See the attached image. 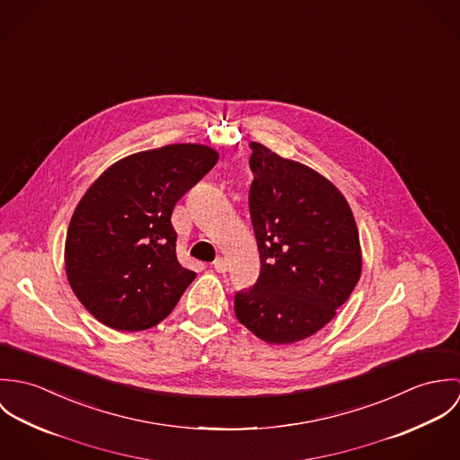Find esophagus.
<instances>
[{
  "label": "esophagus",
  "instance_id": "1",
  "mask_svg": "<svg viewBox=\"0 0 460 460\" xmlns=\"http://www.w3.org/2000/svg\"><path fill=\"white\" fill-rule=\"evenodd\" d=\"M212 267H214V270H217V272H226L228 270V262L223 259V257H217L214 263H212Z\"/></svg>",
  "mask_w": 460,
  "mask_h": 460
}]
</instances>
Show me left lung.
Segmentation results:
<instances>
[{"label": "left lung", "instance_id": "8db88e82", "mask_svg": "<svg viewBox=\"0 0 460 460\" xmlns=\"http://www.w3.org/2000/svg\"><path fill=\"white\" fill-rule=\"evenodd\" d=\"M250 214L261 276L235 294V317L267 343H294L336 315L361 276L352 210L326 177L250 143Z\"/></svg>", "mask_w": 460, "mask_h": 460}]
</instances>
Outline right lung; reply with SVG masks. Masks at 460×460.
Wrapping results in <instances>:
<instances>
[{
    "label": "right lung",
    "mask_w": 460,
    "mask_h": 460,
    "mask_svg": "<svg viewBox=\"0 0 460 460\" xmlns=\"http://www.w3.org/2000/svg\"><path fill=\"white\" fill-rule=\"evenodd\" d=\"M175 143L111 164L79 199L66 239L68 283L104 326L143 331L164 321L197 272L177 261L175 203L217 163Z\"/></svg>",
    "instance_id": "right-lung-1"
}]
</instances>
